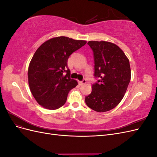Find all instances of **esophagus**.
<instances>
[{
	"mask_svg": "<svg viewBox=\"0 0 157 157\" xmlns=\"http://www.w3.org/2000/svg\"><path fill=\"white\" fill-rule=\"evenodd\" d=\"M86 79H83L82 81H78V84L80 85V86H82V85L86 84Z\"/></svg>",
	"mask_w": 157,
	"mask_h": 157,
	"instance_id": "34e87169",
	"label": "esophagus"
}]
</instances>
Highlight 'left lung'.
<instances>
[{
  "label": "left lung",
  "instance_id": "1",
  "mask_svg": "<svg viewBox=\"0 0 157 157\" xmlns=\"http://www.w3.org/2000/svg\"><path fill=\"white\" fill-rule=\"evenodd\" d=\"M93 51L94 77L92 92L85 98L90 109L105 112L115 108L124 97L131 78L129 60L117 45L106 41H89Z\"/></svg>",
  "mask_w": 157,
  "mask_h": 157
}]
</instances>
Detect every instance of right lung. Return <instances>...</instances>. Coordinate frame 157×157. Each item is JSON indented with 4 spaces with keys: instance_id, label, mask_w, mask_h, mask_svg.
<instances>
[{
    "instance_id": "right-lung-1",
    "label": "right lung",
    "mask_w": 157,
    "mask_h": 157,
    "mask_svg": "<svg viewBox=\"0 0 157 157\" xmlns=\"http://www.w3.org/2000/svg\"><path fill=\"white\" fill-rule=\"evenodd\" d=\"M86 41L58 36L44 42L33 55L28 68L30 90L37 103L47 109L63 106L69 92L77 86L70 78L67 60Z\"/></svg>"
}]
</instances>
